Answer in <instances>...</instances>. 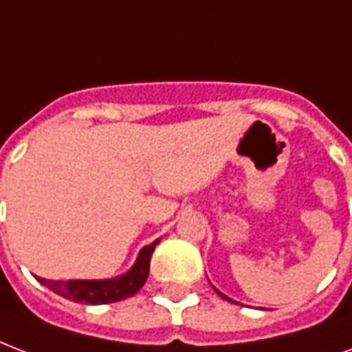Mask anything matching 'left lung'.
Returning <instances> with one entry per match:
<instances>
[{
    "mask_svg": "<svg viewBox=\"0 0 352 352\" xmlns=\"http://www.w3.org/2000/svg\"><path fill=\"white\" fill-rule=\"evenodd\" d=\"M215 292H217V289H215ZM217 293H219V295H221V297H223V298H226V300H230V302H234L232 298H228V297H226V295H223V293H221V292H217Z\"/></svg>",
    "mask_w": 352,
    "mask_h": 352,
    "instance_id": "1",
    "label": "left lung"
}]
</instances>
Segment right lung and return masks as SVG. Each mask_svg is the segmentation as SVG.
Listing matches in <instances>:
<instances>
[{"mask_svg": "<svg viewBox=\"0 0 352 352\" xmlns=\"http://www.w3.org/2000/svg\"><path fill=\"white\" fill-rule=\"evenodd\" d=\"M154 241L139 252L137 261L128 273L122 276H116L111 280H46L38 276V282L50 287L52 292L60 295V297L74 300V302H85V305H109V302H118L124 298L135 295L148 278L150 273V258L154 252Z\"/></svg>", "mask_w": 352, "mask_h": 352, "instance_id": "obj_1", "label": "right lung"}]
</instances>
